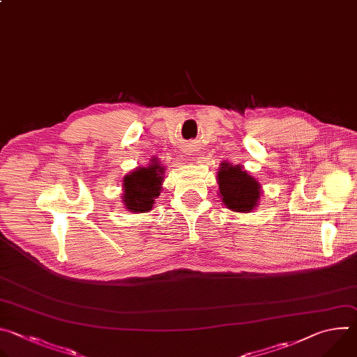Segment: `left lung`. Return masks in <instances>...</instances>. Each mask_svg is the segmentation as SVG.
<instances>
[{"instance_id":"8db88e82","label":"left lung","mask_w":357,"mask_h":357,"mask_svg":"<svg viewBox=\"0 0 357 357\" xmlns=\"http://www.w3.org/2000/svg\"><path fill=\"white\" fill-rule=\"evenodd\" d=\"M218 179L220 197L229 209L247 213L259 205L260 185L240 165L222 164Z\"/></svg>"}]
</instances>
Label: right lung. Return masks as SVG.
Wrapping results in <instances>:
<instances>
[{
  "instance_id": "1",
  "label": "right lung",
  "mask_w": 357,
  "mask_h": 357,
  "mask_svg": "<svg viewBox=\"0 0 357 357\" xmlns=\"http://www.w3.org/2000/svg\"><path fill=\"white\" fill-rule=\"evenodd\" d=\"M164 167L158 161H152L146 168H138L123 181L126 208L135 213H144L152 209L155 199L160 196Z\"/></svg>"
}]
</instances>
